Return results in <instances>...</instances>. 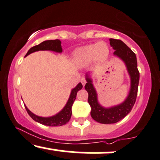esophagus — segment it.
<instances>
[{"label": "esophagus", "instance_id": "34e87169", "mask_svg": "<svg viewBox=\"0 0 160 160\" xmlns=\"http://www.w3.org/2000/svg\"><path fill=\"white\" fill-rule=\"evenodd\" d=\"M81 82H82V85L83 86H84L85 85V84H86V79L84 78H82V79H81Z\"/></svg>", "mask_w": 160, "mask_h": 160}]
</instances>
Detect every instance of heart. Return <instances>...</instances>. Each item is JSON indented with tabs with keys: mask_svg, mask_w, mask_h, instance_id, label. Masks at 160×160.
Returning <instances> with one entry per match:
<instances>
[{
	"mask_svg": "<svg viewBox=\"0 0 160 160\" xmlns=\"http://www.w3.org/2000/svg\"><path fill=\"white\" fill-rule=\"evenodd\" d=\"M108 47L105 42H99L81 47L76 51L74 58L80 64H88L93 60L101 61L108 55Z\"/></svg>",
	"mask_w": 160,
	"mask_h": 160,
	"instance_id": "obj_1",
	"label": "heart"
}]
</instances>
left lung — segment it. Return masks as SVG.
I'll list each match as a JSON object with an SVG mask.
<instances>
[{"label": "left lung", "instance_id": "1", "mask_svg": "<svg viewBox=\"0 0 160 160\" xmlns=\"http://www.w3.org/2000/svg\"><path fill=\"white\" fill-rule=\"evenodd\" d=\"M111 46L114 49V54L124 62L127 71L130 76L131 85L128 97L124 102L118 106L104 108L99 104L91 78L86 74V83L84 88L88 93V103L91 107V115L94 121L104 124L115 123L123 119L132 110L136 102L138 93L139 72L137 68V59L136 54L120 39H110Z\"/></svg>", "mask_w": 160, "mask_h": 160}]
</instances>
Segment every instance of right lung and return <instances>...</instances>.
<instances>
[{"label": "right lung", "instance_id": "obj_1", "mask_svg": "<svg viewBox=\"0 0 160 160\" xmlns=\"http://www.w3.org/2000/svg\"><path fill=\"white\" fill-rule=\"evenodd\" d=\"M45 50H49V51H53V52H58V53H61L62 52V48H61V42L59 39H54V40H46L44 42H41L40 44L35 46L32 48H30L28 50V53L26 54V56H28V54L33 52H37V51H45ZM82 83H78L77 84V86L75 88H73L71 91L70 96H69V98L67 101V104L64 106V108L62 109L59 113H58L55 115L52 116V117L48 118H43V117H39L34 114L33 113L30 111L27 108V106L24 105L26 111L30 115L33 121L38 122V123H41V124L46 125V126H49V127H59V126L64 125L67 122H69L70 120L71 115H72V106L74 102L75 99L76 98L77 93L78 91H80L82 89Z\"/></svg>", "mask_w": 160, "mask_h": 160}]
</instances>
